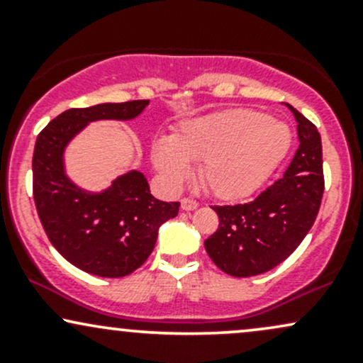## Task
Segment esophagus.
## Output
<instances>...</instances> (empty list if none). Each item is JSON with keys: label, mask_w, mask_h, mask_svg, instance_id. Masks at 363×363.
<instances>
[{"label": "esophagus", "mask_w": 363, "mask_h": 363, "mask_svg": "<svg viewBox=\"0 0 363 363\" xmlns=\"http://www.w3.org/2000/svg\"><path fill=\"white\" fill-rule=\"evenodd\" d=\"M199 205H198V201H196V199H193V198H184L181 201V208L184 211H193V210H196V208H198Z\"/></svg>", "instance_id": "obj_1"}]
</instances>
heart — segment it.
I'll return each mask as SVG.
<instances>
[{"instance_id":"b5f03b06","label":"heart","mask_w":363,"mask_h":363,"mask_svg":"<svg viewBox=\"0 0 363 363\" xmlns=\"http://www.w3.org/2000/svg\"><path fill=\"white\" fill-rule=\"evenodd\" d=\"M291 147L285 123L251 109H227L186 119L169 138L152 141V162L170 187L199 179L220 199H242L256 193Z\"/></svg>"}]
</instances>
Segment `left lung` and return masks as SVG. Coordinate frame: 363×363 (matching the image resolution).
Here are the masks:
<instances>
[{
  "mask_svg": "<svg viewBox=\"0 0 363 363\" xmlns=\"http://www.w3.org/2000/svg\"><path fill=\"white\" fill-rule=\"evenodd\" d=\"M297 119L298 145L289 169L252 201L213 206L218 228L205 240L211 261L237 278L256 277L290 256L314 225L324 193L318 128L286 104Z\"/></svg>",
  "mask_w": 363,
  "mask_h": 363,
  "instance_id": "left-lung-1",
  "label": "left lung"
}]
</instances>
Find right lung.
I'll use <instances>...</instances> for the list:
<instances>
[{
	"label": "right lung",
	"mask_w": 363,
	"mask_h": 363,
	"mask_svg": "<svg viewBox=\"0 0 363 363\" xmlns=\"http://www.w3.org/2000/svg\"><path fill=\"white\" fill-rule=\"evenodd\" d=\"M147 106L129 101L68 109L37 136L32 172L40 223L57 252L90 274L121 278L138 269L155 247L160 225L179 213V203L153 198L138 170L101 193L82 189L65 172V150L86 124L135 119Z\"/></svg>",
	"instance_id": "1"
}]
</instances>
